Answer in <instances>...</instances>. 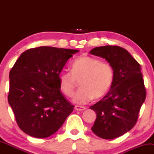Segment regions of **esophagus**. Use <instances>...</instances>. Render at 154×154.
Segmentation results:
<instances>
[{"label":"esophagus","mask_w":154,"mask_h":154,"mask_svg":"<svg viewBox=\"0 0 154 154\" xmlns=\"http://www.w3.org/2000/svg\"><path fill=\"white\" fill-rule=\"evenodd\" d=\"M75 109L76 111H83L85 110L86 108L85 106H75Z\"/></svg>","instance_id":"1"}]
</instances>
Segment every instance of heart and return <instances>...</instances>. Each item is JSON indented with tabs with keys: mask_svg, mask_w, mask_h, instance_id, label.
Segmentation results:
<instances>
[{
	"mask_svg": "<svg viewBox=\"0 0 154 154\" xmlns=\"http://www.w3.org/2000/svg\"><path fill=\"white\" fill-rule=\"evenodd\" d=\"M114 69L109 63L101 62L96 58L82 56L72 63L71 72H61L59 76V86L63 94L72 97L77 82L80 89L75 102L85 104L95 98L100 99L107 94L114 81Z\"/></svg>",
	"mask_w": 154,
	"mask_h": 154,
	"instance_id": "1",
	"label": "heart"
}]
</instances>
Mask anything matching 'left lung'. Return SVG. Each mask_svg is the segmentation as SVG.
Segmentation results:
<instances>
[{
  "label": "left lung",
  "instance_id": "left-lung-1",
  "mask_svg": "<svg viewBox=\"0 0 154 154\" xmlns=\"http://www.w3.org/2000/svg\"><path fill=\"white\" fill-rule=\"evenodd\" d=\"M90 54L105 59L114 73L109 93L90 107L97 115L91 130L103 139L116 138L135 126L146 99L140 66L128 51L116 45L96 47Z\"/></svg>",
  "mask_w": 154,
  "mask_h": 154
}]
</instances>
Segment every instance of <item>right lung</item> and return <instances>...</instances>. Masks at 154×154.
I'll list each match as a JSON object with an SVG mask.
<instances>
[{
	"label": "right lung",
	"mask_w": 154,
	"mask_h": 154,
	"mask_svg": "<svg viewBox=\"0 0 154 154\" xmlns=\"http://www.w3.org/2000/svg\"><path fill=\"white\" fill-rule=\"evenodd\" d=\"M78 50L41 46L21 54L9 73L8 103L24 133L45 138L62 126L74 106L60 91L59 76Z\"/></svg>",
	"instance_id": "right-lung-1"
}]
</instances>
